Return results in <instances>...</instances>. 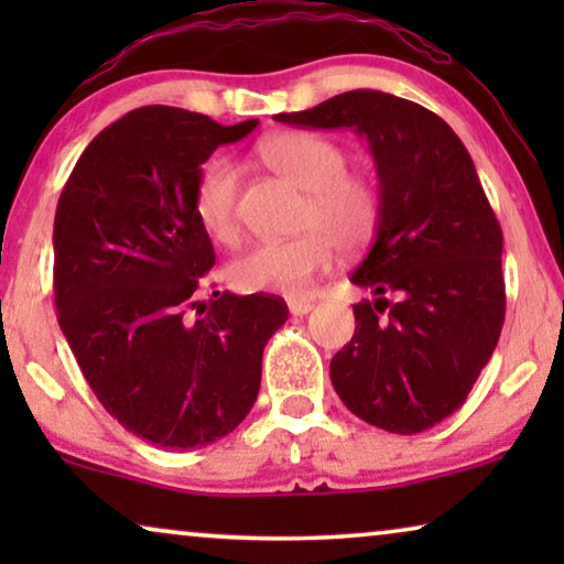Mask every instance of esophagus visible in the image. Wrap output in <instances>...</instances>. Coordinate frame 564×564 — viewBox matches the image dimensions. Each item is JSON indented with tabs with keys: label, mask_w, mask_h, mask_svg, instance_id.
<instances>
[{
	"label": "esophagus",
	"mask_w": 564,
	"mask_h": 564,
	"mask_svg": "<svg viewBox=\"0 0 564 564\" xmlns=\"http://www.w3.org/2000/svg\"><path fill=\"white\" fill-rule=\"evenodd\" d=\"M288 307H290L292 315H305V313L313 311V303H311V300H303V297H290Z\"/></svg>",
	"instance_id": "obj_1"
}]
</instances>
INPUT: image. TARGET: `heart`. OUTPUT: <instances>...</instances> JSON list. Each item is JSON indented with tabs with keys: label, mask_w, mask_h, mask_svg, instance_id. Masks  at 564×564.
Returning <instances> with one entry per match:
<instances>
[{
	"label": "heart",
	"mask_w": 564,
	"mask_h": 564,
	"mask_svg": "<svg viewBox=\"0 0 564 564\" xmlns=\"http://www.w3.org/2000/svg\"><path fill=\"white\" fill-rule=\"evenodd\" d=\"M259 156L307 192L305 234L288 241L251 246L228 269L230 284L241 292H305L315 274L328 267L334 246L354 253L372 241L382 218V192L365 174L346 172L349 153L330 138L311 130H284L259 143ZM238 187L241 169L234 159L213 156L199 166L192 210L215 241L238 238Z\"/></svg>",
	"instance_id": "b5f03b06"
}]
</instances>
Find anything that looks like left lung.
<instances>
[{
  "instance_id": "left-lung-1",
  "label": "left lung",
  "mask_w": 564,
  "mask_h": 564,
  "mask_svg": "<svg viewBox=\"0 0 564 564\" xmlns=\"http://www.w3.org/2000/svg\"><path fill=\"white\" fill-rule=\"evenodd\" d=\"M276 120L354 128L369 141L382 218L351 282V341L330 382L361 421L421 434L465 403L506 318L503 234L457 133L426 107L375 89L344 91Z\"/></svg>"
}]
</instances>
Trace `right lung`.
<instances>
[{
    "instance_id": "add662e5",
    "label": "right lung",
    "mask_w": 564,
    "mask_h": 564,
    "mask_svg": "<svg viewBox=\"0 0 564 564\" xmlns=\"http://www.w3.org/2000/svg\"><path fill=\"white\" fill-rule=\"evenodd\" d=\"M257 120L149 105L76 161L53 223L58 326L105 411L159 449H195L249 415L261 354L288 321L274 295L213 292L210 236L192 210L199 166Z\"/></svg>"
}]
</instances>
